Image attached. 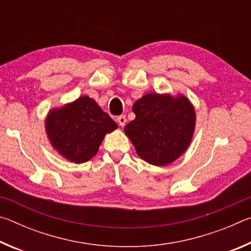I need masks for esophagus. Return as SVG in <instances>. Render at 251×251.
Listing matches in <instances>:
<instances>
[{
    "mask_svg": "<svg viewBox=\"0 0 251 251\" xmlns=\"http://www.w3.org/2000/svg\"><path fill=\"white\" fill-rule=\"evenodd\" d=\"M117 122H118V124H120L122 127L125 126V124H126V117L124 115L118 116L117 117Z\"/></svg>",
    "mask_w": 251,
    "mask_h": 251,
    "instance_id": "esophagus-1",
    "label": "esophagus"
}]
</instances>
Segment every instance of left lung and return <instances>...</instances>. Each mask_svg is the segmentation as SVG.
<instances>
[{
	"label": "left lung",
	"instance_id": "8db88e82",
	"mask_svg": "<svg viewBox=\"0 0 251 251\" xmlns=\"http://www.w3.org/2000/svg\"><path fill=\"white\" fill-rule=\"evenodd\" d=\"M135 120L124 131L148 164L165 166L180 157L192 142L196 114L184 95L150 93L133 105Z\"/></svg>",
	"mask_w": 251,
	"mask_h": 251
}]
</instances>
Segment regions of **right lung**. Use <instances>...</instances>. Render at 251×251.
I'll list each match as a JSON object with an SVG mask.
<instances>
[{
  "label": "right lung",
  "instance_id": "add662e5",
  "mask_svg": "<svg viewBox=\"0 0 251 251\" xmlns=\"http://www.w3.org/2000/svg\"><path fill=\"white\" fill-rule=\"evenodd\" d=\"M45 128L58 154L82 164L97 154L105 135L115 130L117 124L94 100L82 96L61 108L50 109Z\"/></svg>",
  "mask_w": 251,
  "mask_h": 251
}]
</instances>
